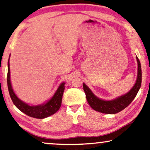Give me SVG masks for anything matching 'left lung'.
<instances>
[{"label":"left lung","mask_w":150,"mask_h":150,"mask_svg":"<svg viewBox=\"0 0 150 150\" xmlns=\"http://www.w3.org/2000/svg\"><path fill=\"white\" fill-rule=\"evenodd\" d=\"M137 60L138 64V73L137 79L135 84L127 94L118 97L114 100H101L92 93L90 88L85 83H83V88L86 96V99L90 106L94 110L100 113H107V114H115L123 110L131 103L137 94L141 85V77H142L141 67L140 61L137 57Z\"/></svg>","instance_id":"1"}]
</instances>
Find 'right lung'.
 I'll use <instances>...</instances> for the list:
<instances>
[{
    "label": "right lung",
    "instance_id": "obj_1",
    "mask_svg": "<svg viewBox=\"0 0 150 150\" xmlns=\"http://www.w3.org/2000/svg\"><path fill=\"white\" fill-rule=\"evenodd\" d=\"M65 83L63 82L59 86L58 90L55 92L53 97L50 99L49 101L45 104L41 105H37V106H31L26 103L22 102L20 100L16 94L14 93L13 90L12 89V86L10 81V69H9V60H8V73H7V86L9 90V95L17 108L24 113L28 116L38 118V119H43V118L47 117L50 115L54 114L56 111H58L61 106L62 103V98L63 92L64 90Z\"/></svg>",
    "mask_w": 150,
    "mask_h": 150
}]
</instances>
